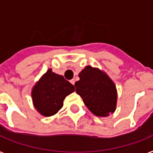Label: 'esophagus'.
<instances>
[{
	"label": "esophagus",
	"instance_id": "1",
	"mask_svg": "<svg viewBox=\"0 0 153 153\" xmlns=\"http://www.w3.org/2000/svg\"><path fill=\"white\" fill-rule=\"evenodd\" d=\"M70 82H71V83L72 85H74V83H75V80H74V79H71Z\"/></svg>",
	"mask_w": 153,
	"mask_h": 153
}]
</instances>
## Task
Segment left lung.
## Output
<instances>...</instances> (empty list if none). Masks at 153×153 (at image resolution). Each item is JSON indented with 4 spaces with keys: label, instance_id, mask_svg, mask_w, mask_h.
I'll return each instance as SVG.
<instances>
[{
    "label": "left lung",
    "instance_id": "1",
    "mask_svg": "<svg viewBox=\"0 0 153 153\" xmlns=\"http://www.w3.org/2000/svg\"><path fill=\"white\" fill-rule=\"evenodd\" d=\"M79 80L74 84L76 93L91 113L98 117L113 114L117 105L115 84L105 72L86 66L79 74Z\"/></svg>",
    "mask_w": 153,
    "mask_h": 153
}]
</instances>
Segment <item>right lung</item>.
<instances>
[{
  "instance_id": "obj_1",
  "label": "right lung",
  "mask_w": 153,
  "mask_h": 153,
  "mask_svg": "<svg viewBox=\"0 0 153 153\" xmlns=\"http://www.w3.org/2000/svg\"><path fill=\"white\" fill-rule=\"evenodd\" d=\"M74 91V86L63 76L48 69L32 89V101L39 114L50 117L62 108L65 98Z\"/></svg>"
}]
</instances>
